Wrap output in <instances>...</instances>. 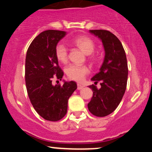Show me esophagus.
Returning a JSON list of instances; mask_svg holds the SVG:
<instances>
[{
    "label": "esophagus",
    "instance_id": "34e87169",
    "mask_svg": "<svg viewBox=\"0 0 152 152\" xmlns=\"http://www.w3.org/2000/svg\"><path fill=\"white\" fill-rule=\"evenodd\" d=\"M84 87V85H82L81 84H79L78 83L77 84V90H82V89H83Z\"/></svg>",
    "mask_w": 152,
    "mask_h": 152
}]
</instances>
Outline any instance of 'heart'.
I'll return each instance as SVG.
<instances>
[{"instance_id": "obj_1", "label": "heart", "mask_w": 152, "mask_h": 152, "mask_svg": "<svg viewBox=\"0 0 152 152\" xmlns=\"http://www.w3.org/2000/svg\"><path fill=\"white\" fill-rule=\"evenodd\" d=\"M73 44L79 48L86 55H90V58H94L91 56V54L94 50V42L90 37L86 36L77 37L72 41ZM55 56L58 61L62 63L67 62L68 60V50L64 44L59 43L55 47ZM90 72V68L87 65H70L67 66L65 69V73L67 76L70 80H75L77 82H81L84 80L85 76Z\"/></svg>"}]
</instances>
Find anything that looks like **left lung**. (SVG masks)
Listing matches in <instances>:
<instances>
[{"label":"left lung","instance_id":"8db88e82","mask_svg":"<svg viewBox=\"0 0 152 152\" xmlns=\"http://www.w3.org/2000/svg\"><path fill=\"white\" fill-rule=\"evenodd\" d=\"M90 33L100 39L104 50V58L99 72L91 79L101 87L90 85L93 95L87 104L88 110L97 117H105L118 107L125 92L128 77L126 57L121 42L111 32L90 30Z\"/></svg>","mask_w":152,"mask_h":152}]
</instances>
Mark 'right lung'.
I'll use <instances>...</instances> for the list:
<instances>
[{"instance_id": "add662e5", "label": "right lung", "mask_w": 152, "mask_h": 152, "mask_svg": "<svg viewBox=\"0 0 152 152\" xmlns=\"http://www.w3.org/2000/svg\"><path fill=\"white\" fill-rule=\"evenodd\" d=\"M67 34L49 30L39 34L30 45L26 58V85L28 97L39 115L56 122L65 117L67 102L77 89L75 82L52 84L53 76L62 80L64 73L55 56V47Z\"/></svg>"}]
</instances>
